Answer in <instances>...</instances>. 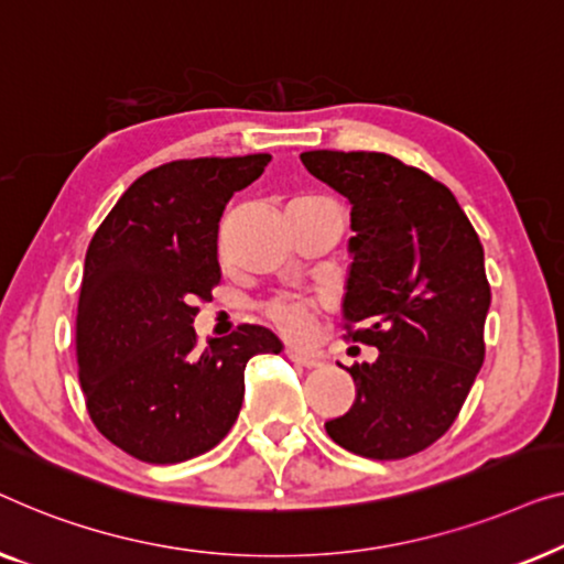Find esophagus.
Masks as SVG:
<instances>
[{
	"mask_svg": "<svg viewBox=\"0 0 564 564\" xmlns=\"http://www.w3.org/2000/svg\"><path fill=\"white\" fill-rule=\"evenodd\" d=\"M285 355H289V360H293L301 368H319V358L316 355H308V352H301L296 347H285Z\"/></svg>",
	"mask_w": 564,
	"mask_h": 564,
	"instance_id": "1",
	"label": "esophagus"
}]
</instances>
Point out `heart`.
Here are the masks:
<instances>
[{"label":"heart","instance_id":"1","mask_svg":"<svg viewBox=\"0 0 564 564\" xmlns=\"http://www.w3.org/2000/svg\"><path fill=\"white\" fill-rule=\"evenodd\" d=\"M319 299L299 296V293H283V296H273L263 304L265 319L273 324L275 329L289 337H304L312 332L314 314L319 312Z\"/></svg>","mask_w":564,"mask_h":564}]
</instances>
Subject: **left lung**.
Segmentation results:
<instances>
[{
	"label": "left lung",
	"mask_w": 564,
	"mask_h": 564,
	"mask_svg": "<svg viewBox=\"0 0 564 564\" xmlns=\"http://www.w3.org/2000/svg\"><path fill=\"white\" fill-rule=\"evenodd\" d=\"M301 163L352 206L343 329L380 352L347 368L355 403L324 430L360 457L416 455L455 424L486 358L478 232L447 186L393 155L308 150Z\"/></svg>",
	"instance_id": "obj_1"
}]
</instances>
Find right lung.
I'll list each match as a JSON object with an SVG mask.
<instances>
[{"label":"right lung","mask_w":564,"mask_h":564,"mask_svg":"<svg viewBox=\"0 0 564 564\" xmlns=\"http://www.w3.org/2000/svg\"><path fill=\"white\" fill-rule=\"evenodd\" d=\"M268 153L171 161L142 173L86 250L76 362L86 411L127 455L173 465L209 452L242 409L245 365L281 352L258 324L199 350L196 301L219 283V219Z\"/></svg>","instance_id":"right-lung-1"}]
</instances>
